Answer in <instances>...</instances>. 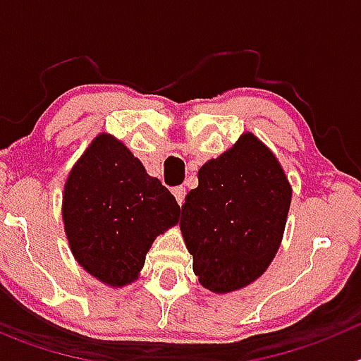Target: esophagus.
Instances as JSON below:
<instances>
[{
	"label": "esophagus",
	"instance_id": "34e87169",
	"mask_svg": "<svg viewBox=\"0 0 361 361\" xmlns=\"http://www.w3.org/2000/svg\"><path fill=\"white\" fill-rule=\"evenodd\" d=\"M173 195H175V199H177L178 206H183V204H184V197H186V188H184V186L173 188Z\"/></svg>",
	"mask_w": 361,
	"mask_h": 361
}]
</instances>
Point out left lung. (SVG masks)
<instances>
[{"label":"left lung","instance_id":"8db88e82","mask_svg":"<svg viewBox=\"0 0 361 361\" xmlns=\"http://www.w3.org/2000/svg\"><path fill=\"white\" fill-rule=\"evenodd\" d=\"M197 175L199 186L186 195L180 215L193 273L216 295L238 291L273 262L293 188L275 153L251 132Z\"/></svg>","mask_w":361,"mask_h":361}]
</instances>
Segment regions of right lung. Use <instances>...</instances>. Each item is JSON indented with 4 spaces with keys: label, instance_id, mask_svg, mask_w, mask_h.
<instances>
[{
    "label": "right lung",
    "instance_id": "1",
    "mask_svg": "<svg viewBox=\"0 0 361 361\" xmlns=\"http://www.w3.org/2000/svg\"><path fill=\"white\" fill-rule=\"evenodd\" d=\"M61 213L79 266L124 288L139 279L153 240L177 224L180 208L119 139L99 133L66 177Z\"/></svg>",
    "mask_w": 361,
    "mask_h": 361
}]
</instances>
